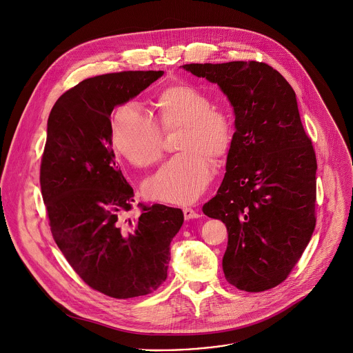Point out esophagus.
Wrapping results in <instances>:
<instances>
[{"instance_id":"1","label":"esophagus","mask_w":353,"mask_h":353,"mask_svg":"<svg viewBox=\"0 0 353 353\" xmlns=\"http://www.w3.org/2000/svg\"><path fill=\"white\" fill-rule=\"evenodd\" d=\"M183 215H185V219H196V218H199L200 215H199V212L196 211V210H193V208H183Z\"/></svg>"}]
</instances>
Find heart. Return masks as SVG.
<instances>
[{"label":"heart","instance_id":"1","mask_svg":"<svg viewBox=\"0 0 353 353\" xmlns=\"http://www.w3.org/2000/svg\"><path fill=\"white\" fill-rule=\"evenodd\" d=\"M156 119L131 104L119 105L111 119L112 145L135 167H150L163 154V132L181 128L172 156L146 185L149 197L172 204L197 200L212 179V163H223L234 143L233 117L216 108L212 97L194 85L174 82L153 100Z\"/></svg>","mask_w":353,"mask_h":353}]
</instances>
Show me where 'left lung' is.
Here are the masks:
<instances>
[{"instance_id":"obj_1","label":"left lung","mask_w":353,"mask_h":353,"mask_svg":"<svg viewBox=\"0 0 353 353\" xmlns=\"http://www.w3.org/2000/svg\"><path fill=\"white\" fill-rule=\"evenodd\" d=\"M218 83L235 114L226 175L203 212L229 233L223 272L245 292L282 283L300 260L316 216V156L296 93L272 67L259 61L185 64Z\"/></svg>"}]
</instances>
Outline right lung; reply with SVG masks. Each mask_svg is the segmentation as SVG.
Wrapping results in <instances>:
<instances>
[{"label": "right lung", "instance_id": "obj_1", "mask_svg": "<svg viewBox=\"0 0 353 353\" xmlns=\"http://www.w3.org/2000/svg\"><path fill=\"white\" fill-rule=\"evenodd\" d=\"M163 71H123L89 78L53 105L39 183L54 242L92 289L114 299L156 290L167 278L170 243L183 212L138 203L121 174L111 138V114Z\"/></svg>", "mask_w": 353, "mask_h": 353}]
</instances>
